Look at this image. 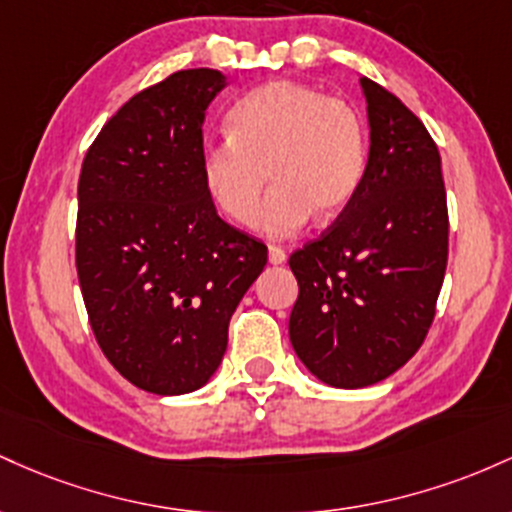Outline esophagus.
<instances>
[{
    "mask_svg": "<svg viewBox=\"0 0 512 512\" xmlns=\"http://www.w3.org/2000/svg\"><path fill=\"white\" fill-rule=\"evenodd\" d=\"M287 254L280 246H268V261L273 263V266H280V263H285Z\"/></svg>",
    "mask_w": 512,
    "mask_h": 512,
    "instance_id": "1",
    "label": "esophagus"
}]
</instances>
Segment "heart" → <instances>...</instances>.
Masks as SVG:
<instances>
[{"label":"heart","mask_w":512,"mask_h":512,"mask_svg":"<svg viewBox=\"0 0 512 512\" xmlns=\"http://www.w3.org/2000/svg\"><path fill=\"white\" fill-rule=\"evenodd\" d=\"M227 140L200 147V179L212 203L237 225H251L266 193L263 234L295 237L317 212L338 215L358 193L367 164L363 118L353 106L307 84L268 82L234 103Z\"/></svg>","instance_id":"obj_1"}]
</instances>
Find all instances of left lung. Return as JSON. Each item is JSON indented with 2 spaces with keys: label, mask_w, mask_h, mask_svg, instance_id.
Returning <instances> with one entry per match:
<instances>
[{
  "label": "left lung",
  "mask_w": 512,
  "mask_h": 512,
  "mask_svg": "<svg viewBox=\"0 0 512 512\" xmlns=\"http://www.w3.org/2000/svg\"><path fill=\"white\" fill-rule=\"evenodd\" d=\"M370 125L363 183L338 220L290 256V343L319 382L387 380L421 348L447 266V198L426 125L360 77Z\"/></svg>",
  "instance_id": "1"
}]
</instances>
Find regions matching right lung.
<instances>
[{"instance_id": "add662e5", "label": "right lung", "mask_w": 512, "mask_h": 512, "mask_svg": "<svg viewBox=\"0 0 512 512\" xmlns=\"http://www.w3.org/2000/svg\"><path fill=\"white\" fill-rule=\"evenodd\" d=\"M220 70L169 74L118 108L79 176L77 273L91 329L125 380L159 396L205 387L234 309L268 261L200 179Z\"/></svg>"}]
</instances>
